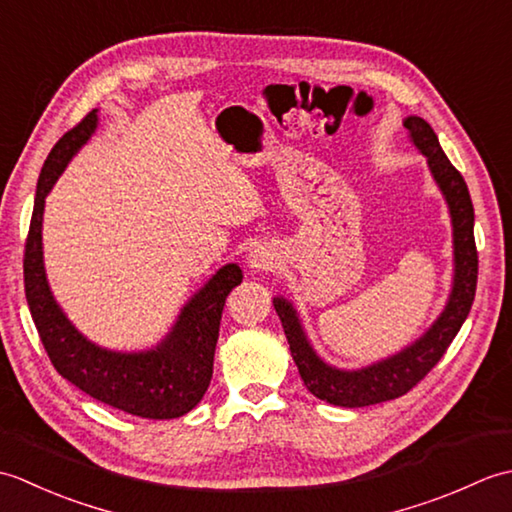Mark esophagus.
Masks as SVG:
<instances>
[{
    "instance_id": "obj_1",
    "label": "esophagus",
    "mask_w": 512,
    "mask_h": 512,
    "mask_svg": "<svg viewBox=\"0 0 512 512\" xmlns=\"http://www.w3.org/2000/svg\"><path fill=\"white\" fill-rule=\"evenodd\" d=\"M248 268L253 270H268L275 266V253L266 246H257L248 253V259H246Z\"/></svg>"
}]
</instances>
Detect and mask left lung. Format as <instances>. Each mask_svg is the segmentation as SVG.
<instances>
[{
  "mask_svg": "<svg viewBox=\"0 0 512 512\" xmlns=\"http://www.w3.org/2000/svg\"><path fill=\"white\" fill-rule=\"evenodd\" d=\"M405 125L409 140L420 154L427 158L433 180H436L444 202L449 206L453 226V284L447 306L440 317L431 323V328L420 339L407 345L405 350L391 354L383 361H376L361 369H341L330 363L314 350L297 308L286 297H275L273 306L284 325L286 339L290 343L292 361L299 367L303 385L319 400L336 407H369L378 402L394 400L407 394L427 376L447 347L460 332L475 299L477 286V250L473 237V202L462 173L455 169L447 154L440 147V140L431 125L420 116H407Z\"/></svg>",
  "mask_w": 512,
  "mask_h": 512,
  "instance_id": "obj_1",
  "label": "left lung"
}]
</instances>
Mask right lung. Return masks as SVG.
<instances>
[{
    "label": "right lung",
    "instance_id": "add662e5",
    "mask_svg": "<svg viewBox=\"0 0 512 512\" xmlns=\"http://www.w3.org/2000/svg\"><path fill=\"white\" fill-rule=\"evenodd\" d=\"M99 127V110L63 134L39 173L35 211L24 255L26 301L54 369L85 394L114 409L149 420L189 413L209 389L213 356L228 292L242 284V268L226 264L184 303L176 323L158 345L116 352L92 343L74 328L54 299L43 266V206L54 182Z\"/></svg>",
    "mask_w": 512,
    "mask_h": 512
}]
</instances>
